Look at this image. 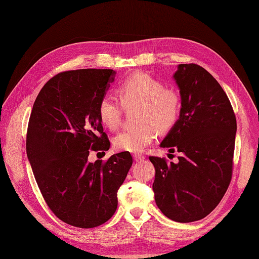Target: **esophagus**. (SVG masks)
I'll return each mask as SVG.
<instances>
[{
	"mask_svg": "<svg viewBox=\"0 0 259 259\" xmlns=\"http://www.w3.org/2000/svg\"><path fill=\"white\" fill-rule=\"evenodd\" d=\"M146 157L145 156H141V155H135L134 156V159H135V161H137V162H139V161H142L144 160Z\"/></svg>",
	"mask_w": 259,
	"mask_h": 259,
	"instance_id": "1",
	"label": "esophagus"
}]
</instances>
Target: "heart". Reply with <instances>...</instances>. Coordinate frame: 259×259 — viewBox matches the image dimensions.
<instances>
[{
  "mask_svg": "<svg viewBox=\"0 0 259 259\" xmlns=\"http://www.w3.org/2000/svg\"><path fill=\"white\" fill-rule=\"evenodd\" d=\"M120 100L112 93H104L98 106L101 122L109 129H115L122 117L123 107L140 106L138 121L134 128H125L113 138L119 151L141 152L156 138L157 129L168 131L172 128L180 111L177 93L164 88L160 81L145 72H137L119 85Z\"/></svg>",
  "mask_w": 259,
  "mask_h": 259,
  "instance_id": "heart-1",
  "label": "heart"
}]
</instances>
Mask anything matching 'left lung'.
Returning <instances> with one entry per match:
<instances>
[{"mask_svg": "<svg viewBox=\"0 0 259 259\" xmlns=\"http://www.w3.org/2000/svg\"><path fill=\"white\" fill-rule=\"evenodd\" d=\"M179 119L160 147L178 151V162L149 157L156 169L152 189L158 208L178 223L205 218L221 202L232 179L237 123L217 80L194 63L179 64Z\"/></svg>", "mask_w": 259, "mask_h": 259, "instance_id": "obj_1", "label": "left lung"}]
</instances>
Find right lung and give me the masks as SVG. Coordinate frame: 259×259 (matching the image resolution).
<instances>
[{
    "instance_id": "1",
    "label": "right lung",
    "mask_w": 259,
    "mask_h": 259,
    "mask_svg": "<svg viewBox=\"0 0 259 259\" xmlns=\"http://www.w3.org/2000/svg\"><path fill=\"white\" fill-rule=\"evenodd\" d=\"M111 69H82L49 80L33 104L26 155L41 194L71 226L93 228L117 210V192L133 164L129 152L107 162L88 161L89 150H109L98 106L114 81Z\"/></svg>"
}]
</instances>
